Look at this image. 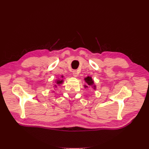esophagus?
<instances>
[{
  "label": "esophagus",
  "instance_id": "obj_1",
  "mask_svg": "<svg viewBox=\"0 0 149 149\" xmlns=\"http://www.w3.org/2000/svg\"><path fill=\"white\" fill-rule=\"evenodd\" d=\"M73 75L74 77H77L78 75V72L76 71V70H74V71H73Z\"/></svg>",
  "mask_w": 149,
  "mask_h": 149
}]
</instances>
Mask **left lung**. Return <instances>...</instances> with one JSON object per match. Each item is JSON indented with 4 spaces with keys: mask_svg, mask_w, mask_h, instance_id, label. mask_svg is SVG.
<instances>
[{
    "mask_svg": "<svg viewBox=\"0 0 149 149\" xmlns=\"http://www.w3.org/2000/svg\"><path fill=\"white\" fill-rule=\"evenodd\" d=\"M84 79H85V81L86 82V83L88 84L86 86H84L85 88H87L88 86H92V85L94 84V81H93V80L92 79L91 77H89V76H88V77ZM93 87H94V89H96L95 85L93 86Z\"/></svg>",
    "mask_w": 149,
    "mask_h": 149,
    "instance_id": "8db88e82",
    "label": "left lung"
}]
</instances>
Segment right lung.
<instances>
[{
    "instance_id": "right-lung-1",
    "label": "right lung",
    "mask_w": 149,
    "mask_h": 149,
    "mask_svg": "<svg viewBox=\"0 0 149 149\" xmlns=\"http://www.w3.org/2000/svg\"><path fill=\"white\" fill-rule=\"evenodd\" d=\"M63 76H61V78H63ZM63 82V79L57 80V81H56V84L55 85V86L56 87V85H57V84H61Z\"/></svg>"
}]
</instances>
